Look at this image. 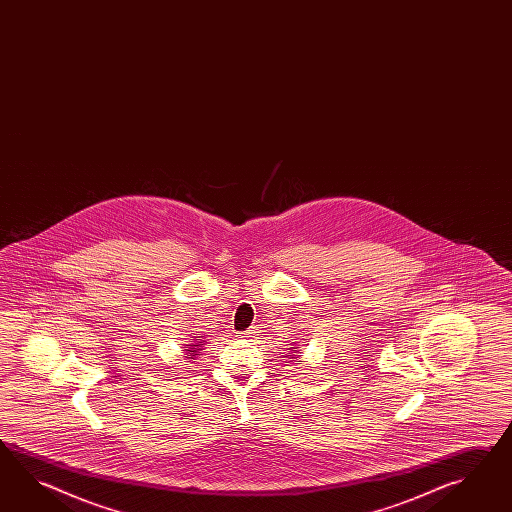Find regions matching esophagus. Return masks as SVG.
Masks as SVG:
<instances>
[{"label":"esophagus","instance_id":"34e87169","mask_svg":"<svg viewBox=\"0 0 512 512\" xmlns=\"http://www.w3.org/2000/svg\"><path fill=\"white\" fill-rule=\"evenodd\" d=\"M244 335H251V331H246V333H244Z\"/></svg>","mask_w":512,"mask_h":512}]
</instances>
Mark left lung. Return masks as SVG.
Instances as JSON below:
<instances>
[{
	"label": "left lung",
	"mask_w": 512,
	"mask_h": 512,
	"mask_svg": "<svg viewBox=\"0 0 512 512\" xmlns=\"http://www.w3.org/2000/svg\"><path fill=\"white\" fill-rule=\"evenodd\" d=\"M292 351H294V353H296V348L292 349Z\"/></svg>",
	"instance_id": "1"
}]
</instances>
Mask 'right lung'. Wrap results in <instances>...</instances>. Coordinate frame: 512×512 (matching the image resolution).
<instances>
[{
	"label": "right lung",
	"mask_w": 512,
	"mask_h": 512,
	"mask_svg": "<svg viewBox=\"0 0 512 512\" xmlns=\"http://www.w3.org/2000/svg\"><path fill=\"white\" fill-rule=\"evenodd\" d=\"M198 340H200V338H198ZM201 346H203V344H200V342L190 344V348L187 349V353H190V355H188V359H194L196 355H200Z\"/></svg>",
	"instance_id": "add662e5"
}]
</instances>
